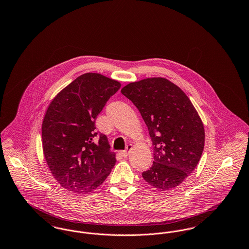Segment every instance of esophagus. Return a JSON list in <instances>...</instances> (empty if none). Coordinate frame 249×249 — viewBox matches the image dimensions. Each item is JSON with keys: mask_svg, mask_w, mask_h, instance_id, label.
<instances>
[{"mask_svg": "<svg viewBox=\"0 0 249 249\" xmlns=\"http://www.w3.org/2000/svg\"><path fill=\"white\" fill-rule=\"evenodd\" d=\"M132 144H128L127 145V147H126V149L125 150H123V151H121V155L123 156V157H127L128 155L130 154V150L132 149Z\"/></svg>", "mask_w": 249, "mask_h": 249, "instance_id": "34e87169", "label": "esophagus"}]
</instances>
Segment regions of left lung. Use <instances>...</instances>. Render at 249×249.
<instances>
[{
  "mask_svg": "<svg viewBox=\"0 0 249 249\" xmlns=\"http://www.w3.org/2000/svg\"><path fill=\"white\" fill-rule=\"evenodd\" d=\"M138 108L153 142L154 161L142 174L161 191L175 189L190 176L204 147V127L190 98L164 77H147L121 89Z\"/></svg>",
  "mask_w": 249,
  "mask_h": 249,
  "instance_id": "1",
  "label": "left lung"
}]
</instances>
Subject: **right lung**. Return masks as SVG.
I'll list each match as a JSON object with an SVG mask.
<instances>
[{"instance_id": "obj_1", "label": "right lung", "mask_w": 249, "mask_h": 249, "mask_svg": "<svg viewBox=\"0 0 249 249\" xmlns=\"http://www.w3.org/2000/svg\"><path fill=\"white\" fill-rule=\"evenodd\" d=\"M121 87L119 81L86 72L62 89L49 104L42 123V145L48 168L59 185L73 193L101 186L116 164L107 137L93 142L95 119Z\"/></svg>"}]
</instances>
